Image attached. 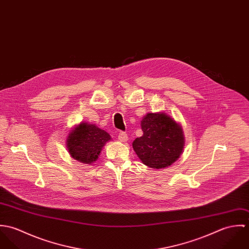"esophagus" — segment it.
I'll list each match as a JSON object with an SVG mask.
<instances>
[{
  "instance_id": "34e87169",
  "label": "esophagus",
  "mask_w": 249,
  "mask_h": 249,
  "mask_svg": "<svg viewBox=\"0 0 249 249\" xmlns=\"http://www.w3.org/2000/svg\"><path fill=\"white\" fill-rule=\"evenodd\" d=\"M118 140H119L120 142H125L128 140V136H127V134H126L125 132L121 131V132H119V134H118Z\"/></svg>"
}]
</instances>
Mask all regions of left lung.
<instances>
[{"label": "left lung", "mask_w": 249, "mask_h": 249, "mask_svg": "<svg viewBox=\"0 0 249 249\" xmlns=\"http://www.w3.org/2000/svg\"><path fill=\"white\" fill-rule=\"evenodd\" d=\"M142 136L132 146L142 164L164 169L175 163L183 152L185 138L181 125L164 112L147 113L141 122Z\"/></svg>", "instance_id": "1"}]
</instances>
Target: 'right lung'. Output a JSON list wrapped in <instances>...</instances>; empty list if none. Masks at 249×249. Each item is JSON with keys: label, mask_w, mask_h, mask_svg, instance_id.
I'll return each mask as SVG.
<instances>
[{"label": "right lung", "mask_w": 249, "mask_h": 249, "mask_svg": "<svg viewBox=\"0 0 249 249\" xmlns=\"http://www.w3.org/2000/svg\"><path fill=\"white\" fill-rule=\"evenodd\" d=\"M111 140L107 131L96 124L80 123L67 137V148L71 157L83 164L98 160L105 144Z\"/></svg>", "instance_id": "add662e5"}]
</instances>
